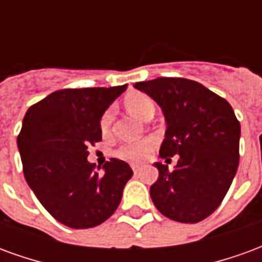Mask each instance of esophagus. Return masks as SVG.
Here are the masks:
<instances>
[{
	"mask_svg": "<svg viewBox=\"0 0 262 262\" xmlns=\"http://www.w3.org/2000/svg\"><path fill=\"white\" fill-rule=\"evenodd\" d=\"M132 170H133L135 174H137V172L140 171V167H139V165H132Z\"/></svg>",
	"mask_w": 262,
	"mask_h": 262,
	"instance_id": "34e87169",
	"label": "esophagus"
}]
</instances>
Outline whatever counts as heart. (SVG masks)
<instances>
[{"label":"heart","instance_id":"heart-1","mask_svg":"<svg viewBox=\"0 0 262 262\" xmlns=\"http://www.w3.org/2000/svg\"><path fill=\"white\" fill-rule=\"evenodd\" d=\"M125 106L133 116L143 120L146 119L150 114H154L153 101L144 94H130L125 99ZM111 122H112V111L108 109L106 112H103V115L101 116V120H99L101 130H108ZM153 148V139H144V140H140V142L127 143V144L120 146L115 154H116L118 159L125 160V161H129V163H140L143 160L147 159L148 154L151 153Z\"/></svg>","mask_w":262,"mask_h":262}]
</instances>
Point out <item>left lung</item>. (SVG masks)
<instances>
[{"instance_id":"8db88e82","label":"left lung","mask_w":262,"mask_h":262,"mask_svg":"<svg viewBox=\"0 0 262 262\" xmlns=\"http://www.w3.org/2000/svg\"><path fill=\"white\" fill-rule=\"evenodd\" d=\"M153 98L167 123L161 159L178 154L174 170L154 163L159 180L150 196L160 213L181 223H198L219 208L238 167L240 123L225 98L196 81L160 77L136 82Z\"/></svg>"}]
</instances>
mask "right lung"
<instances>
[{
    "instance_id": "obj_1",
    "label": "right lung",
    "mask_w": 262,
    "mask_h": 262,
    "mask_svg": "<svg viewBox=\"0 0 262 262\" xmlns=\"http://www.w3.org/2000/svg\"><path fill=\"white\" fill-rule=\"evenodd\" d=\"M126 85L60 90L28 109L18 148L28 185L43 208L71 229L101 225L119 206L133 176L127 163L91 164L88 146L102 140L99 120Z\"/></svg>"
}]
</instances>
